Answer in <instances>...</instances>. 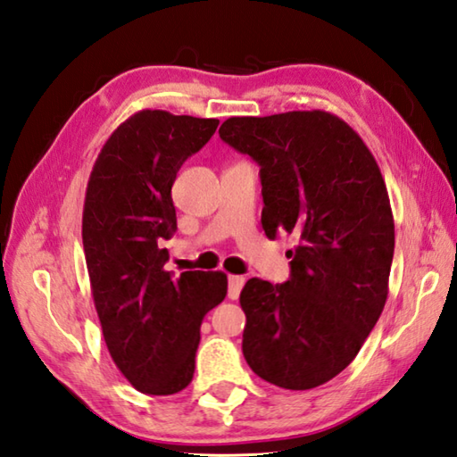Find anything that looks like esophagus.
<instances>
[{
    "label": "esophagus",
    "mask_w": 457,
    "mask_h": 457,
    "mask_svg": "<svg viewBox=\"0 0 457 457\" xmlns=\"http://www.w3.org/2000/svg\"><path fill=\"white\" fill-rule=\"evenodd\" d=\"M244 284H245V278H242V276H229L228 278V295L231 297V300H237Z\"/></svg>",
    "instance_id": "1"
}]
</instances>
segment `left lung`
Listing matches in <instances>:
<instances>
[{
  "label": "left lung",
  "instance_id": "left-lung-1",
  "mask_svg": "<svg viewBox=\"0 0 457 457\" xmlns=\"http://www.w3.org/2000/svg\"><path fill=\"white\" fill-rule=\"evenodd\" d=\"M220 137L260 165L265 236L297 239L286 284L242 289L244 358L273 386L318 387L384 312L395 244L384 178L361 137L321 110L229 118Z\"/></svg>",
  "mask_w": 457,
  "mask_h": 457
}]
</instances>
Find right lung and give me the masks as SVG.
I'll use <instances>...</instances> for the list:
<instances>
[{
	"mask_svg": "<svg viewBox=\"0 0 457 457\" xmlns=\"http://www.w3.org/2000/svg\"><path fill=\"white\" fill-rule=\"evenodd\" d=\"M220 120L142 110L113 131L87 181L84 253L112 360L131 386L171 395L194 378L204 315L223 302V271L173 279L162 239L178 229L171 186Z\"/></svg>",
	"mask_w": 457,
	"mask_h": 457,
	"instance_id": "obj_1",
	"label": "right lung"
}]
</instances>
